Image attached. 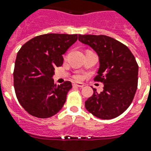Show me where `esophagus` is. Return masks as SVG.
Wrapping results in <instances>:
<instances>
[{
    "label": "esophagus",
    "instance_id": "obj_1",
    "mask_svg": "<svg viewBox=\"0 0 151 151\" xmlns=\"http://www.w3.org/2000/svg\"><path fill=\"white\" fill-rule=\"evenodd\" d=\"M73 86H78V87H83L85 84L83 83H73Z\"/></svg>",
    "mask_w": 151,
    "mask_h": 151
}]
</instances>
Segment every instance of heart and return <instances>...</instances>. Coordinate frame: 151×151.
Here are the masks:
<instances>
[{
    "mask_svg": "<svg viewBox=\"0 0 151 151\" xmlns=\"http://www.w3.org/2000/svg\"><path fill=\"white\" fill-rule=\"evenodd\" d=\"M76 79H81V76H76Z\"/></svg>",
    "mask_w": 151,
    "mask_h": 151,
    "instance_id": "1",
    "label": "heart"
}]
</instances>
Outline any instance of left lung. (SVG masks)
Here are the masks:
<instances>
[{
    "label": "left lung",
    "mask_w": 151,
    "mask_h": 151,
    "mask_svg": "<svg viewBox=\"0 0 151 151\" xmlns=\"http://www.w3.org/2000/svg\"><path fill=\"white\" fill-rule=\"evenodd\" d=\"M81 43L90 46L99 57L96 81L103 83L100 93L85 102L88 111L96 118L112 119L127 109L134 98L138 84V65L130 50L121 42L104 35H79Z\"/></svg>",
    "instance_id": "left-lung-1"
}]
</instances>
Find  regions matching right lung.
Here are the masks:
<instances>
[{"instance_id":"1","label":"right lung","mask_w":151,"mask_h":151,"mask_svg":"<svg viewBox=\"0 0 151 151\" xmlns=\"http://www.w3.org/2000/svg\"><path fill=\"white\" fill-rule=\"evenodd\" d=\"M77 34L48 33L26 42L17 54L14 87L22 107L32 116L47 119L56 114L65 103L72 87L66 81L54 83L56 67L62 65L63 56L77 40Z\"/></svg>"}]
</instances>
